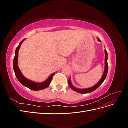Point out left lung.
<instances>
[{
	"mask_svg": "<svg viewBox=\"0 0 128 128\" xmlns=\"http://www.w3.org/2000/svg\"><path fill=\"white\" fill-rule=\"evenodd\" d=\"M98 40L99 41H101L100 40L99 38H98ZM104 53H105V58H104V59H105V67H104V70L103 74V75L102 77V78L100 79V80L99 81L98 83L97 84H96L94 86H92L91 88H85V89H80V88H75L74 86L71 82H70V78H69L68 80V84H69V86L74 91H75L76 92H77L78 93H80V94H88V93H90L92 91H94L95 90H96V88H97L100 85H101L103 82L104 81V80H105L106 76L107 75V72H108V63H107V52L106 51V50L105 49L104 50Z\"/></svg>",
	"mask_w": 128,
	"mask_h": 128,
	"instance_id": "8db88e82",
	"label": "left lung"
}]
</instances>
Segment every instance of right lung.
Wrapping results in <instances>:
<instances>
[{"mask_svg":"<svg viewBox=\"0 0 128 128\" xmlns=\"http://www.w3.org/2000/svg\"><path fill=\"white\" fill-rule=\"evenodd\" d=\"M24 40H23L20 42V44H19L18 46L16 48V50H15V56L13 60V68L15 76H16V78H18L19 82H20L23 86H24L31 89V90L34 91L42 90V89H44L49 86V85L52 80V77L53 75H54V73H53L47 80L42 83H35L34 82H32V80L26 79V77H24V76L22 75V74L20 70V69H19L18 66V52L19 48H20L22 42Z\"/></svg>","mask_w":128,"mask_h":128,"instance_id":"right-lung-1","label":"right lung"}]
</instances>
